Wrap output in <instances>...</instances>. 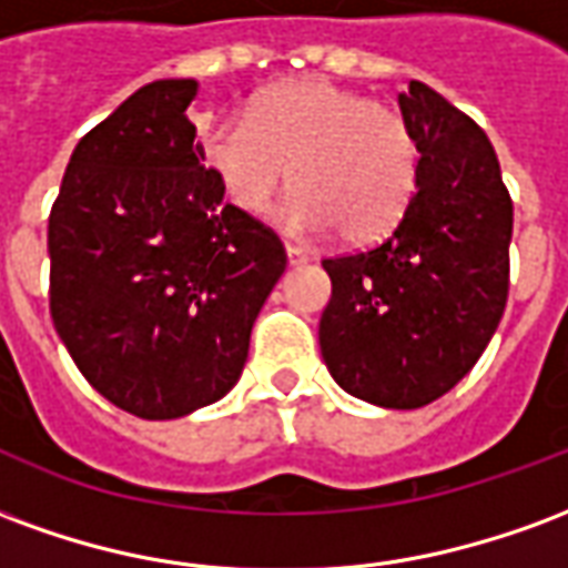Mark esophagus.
Listing matches in <instances>:
<instances>
[{"mask_svg":"<svg viewBox=\"0 0 568 568\" xmlns=\"http://www.w3.org/2000/svg\"><path fill=\"white\" fill-rule=\"evenodd\" d=\"M285 258H288V264H292V267H297V264H307L310 255L304 252V248H297L288 243V246H285Z\"/></svg>","mask_w":568,"mask_h":568,"instance_id":"1","label":"esophagus"}]
</instances>
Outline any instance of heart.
<instances>
[{"label":"heart","instance_id":"b5f03b06","mask_svg":"<svg viewBox=\"0 0 568 568\" xmlns=\"http://www.w3.org/2000/svg\"><path fill=\"white\" fill-rule=\"evenodd\" d=\"M200 158L246 215L271 210L292 179L280 219L295 234L337 231L346 243L389 234L419 179L417 136L395 109L325 79L273 88L243 118L200 133Z\"/></svg>","mask_w":568,"mask_h":568}]
</instances>
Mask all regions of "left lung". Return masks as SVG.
<instances>
[{
    "label": "left lung",
    "mask_w": 568,
    "mask_h": 568,
    "mask_svg": "<svg viewBox=\"0 0 568 568\" xmlns=\"http://www.w3.org/2000/svg\"><path fill=\"white\" fill-rule=\"evenodd\" d=\"M398 109L417 136V191L383 243L322 261L332 301L320 346L341 389L414 410L450 393L499 328L514 206L471 118L423 81Z\"/></svg>",
    "instance_id": "obj_1"
}]
</instances>
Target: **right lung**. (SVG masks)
<instances>
[{
    "label": "right lung",
    "instance_id": "1",
    "mask_svg": "<svg viewBox=\"0 0 568 568\" xmlns=\"http://www.w3.org/2000/svg\"><path fill=\"white\" fill-rule=\"evenodd\" d=\"M161 79L81 136L48 219L51 320L84 381L142 419L231 393L285 271L271 227L224 203L187 105Z\"/></svg>",
    "mask_w": 568,
    "mask_h": 568
}]
</instances>
